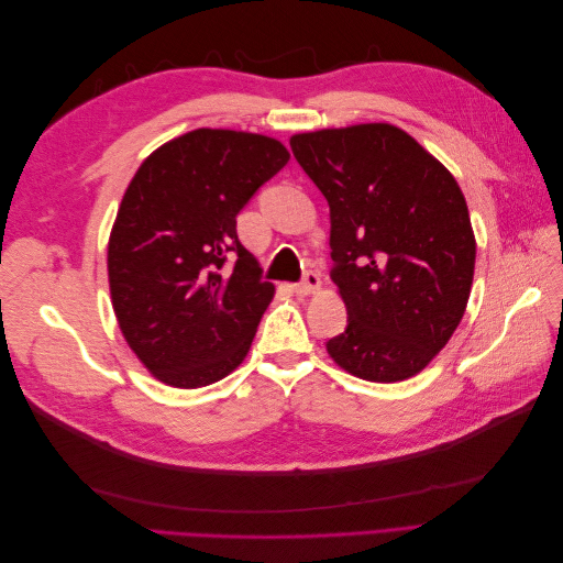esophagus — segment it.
<instances>
[{"instance_id": "obj_1", "label": "esophagus", "mask_w": 563, "mask_h": 563, "mask_svg": "<svg viewBox=\"0 0 563 563\" xmlns=\"http://www.w3.org/2000/svg\"><path fill=\"white\" fill-rule=\"evenodd\" d=\"M319 288H321V279H319L317 272H308V275H305V279H302L300 284H296V291H298L300 296L317 294Z\"/></svg>"}]
</instances>
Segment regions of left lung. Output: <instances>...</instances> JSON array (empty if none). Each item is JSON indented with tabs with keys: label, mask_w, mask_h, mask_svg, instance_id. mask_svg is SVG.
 Wrapping results in <instances>:
<instances>
[{
	"label": "left lung",
	"mask_w": 563,
	"mask_h": 563,
	"mask_svg": "<svg viewBox=\"0 0 563 563\" xmlns=\"http://www.w3.org/2000/svg\"><path fill=\"white\" fill-rule=\"evenodd\" d=\"M291 150L331 209V277L350 319L329 356L362 380L413 378L470 300L476 240L463 190L395 124L296 133Z\"/></svg>",
	"instance_id": "left-lung-1"
}]
</instances>
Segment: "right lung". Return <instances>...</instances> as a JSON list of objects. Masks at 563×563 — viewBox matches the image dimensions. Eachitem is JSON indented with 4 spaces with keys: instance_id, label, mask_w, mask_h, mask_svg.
<instances>
[{
    "instance_id": "right-lung-1",
    "label": "right lung",
    "mask_w": 563,
    "mask_h": 563,
    "mask_svg": "<svg viewBox=\"0 0 563 563\" xmlns=\"http://www.w3.org/2000/svg\"><path fill=\"white\" fill-rule=\"evenodd\" d=\"M269 135L195 129L139 166L108 242L112 310L157 380L197 389L251 350L275 286L236 240V213L288 162ZM238 263L225 268L227 253Z\"/></svg>"
}]
</instances>
